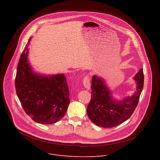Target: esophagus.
Here are the masks:
<instances>
[{
    "label": "esophagus",
    "instance_id": "34e87169",
    "mask_svg": "<svg viewBox=\"0 0 160 160\" xmlns=\"http://www.w3.org/2000/svg\"><path fill=\"white\" fill-rule=\"evenodd\" d=\"M83 84L85 87V88L87 89H90V78L88 75H86V77H85V78L83 80Z\"/></svg>",
    "mask_w": 160,
    "mask_h": 160
}]
</instances>
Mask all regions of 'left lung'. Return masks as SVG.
I'll use <instances>...</instances> for the list:
<instances>
[{"mask_svg":"<svg viewBox=\"0 0 160 160\" xmlns=\"http://www.w3.org/2000/svg\"><path fill=\"white\" fill-rule=\"evenodd\" d=\"M135 92L122 101L113 99L108 87L102 78L94 75L91 85V99L87 106L88 118L94 124L104 128L118 126L127 120L138 106L144 86L143 69L134 77Z\"/></svg>","mask_w":160,"mask_h":160,"instance_id":"1","label":"left lung"}]
</instances>
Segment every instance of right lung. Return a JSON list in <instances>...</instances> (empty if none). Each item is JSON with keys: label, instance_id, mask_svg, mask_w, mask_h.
Returning a JSON list of instances; mask_svg holds the SVG:
<instances>
[{"label": "right lung", "instance_id": "obj_1", "mask_svg": "<svg viewBox=\"0 0 160 160\" xmlns=\"http://www.w3.org/2000/svg\"><path fill=\"white\" fill-rule=\"evenodd\" d=\"M21 54L15 78L17 96L27 115L35 122L52 124L60 120L70 104L64 74L44 76L34 73L28 61V45Z\"/></svg>", "mask_w": 160, "mask_h": 160}]
</instances>
